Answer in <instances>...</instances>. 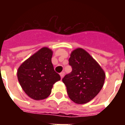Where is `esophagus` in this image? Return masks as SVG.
Masks as SVG:
<instances>
[{"mask_svg": "<svg viewBox=\"0 0 125 125\" xmlns=\"http://www.w3.org/2000/svg\"><path fill=\"white\" fill-rule=\"evenodd\" d=\"M64 74H65L64 72H61V73H60V76H61V78H63Z\"/></svg>", "mask_w": 125, "mask_h": 125, "instance_id": "obj_1", "label": "esophagus"}]
</instances>
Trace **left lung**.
I'll list each match as a JSON object with an SVG mask.
<instances>
[{
  "mask_svg": "<svg viewBox=\"0 0 125 125\" xmlns=\"http://www.w3.org/2000/svg\"><path fill=\"white\" fill-rule=\"evenodd\" d=\"M69 64L72 71L62 79L68 96L80 104L90 102L103 87L104 72L96 61L82 48H77L71 53Z\"/></svg>",
  "mask_w": 125,
  "mask_h": 125,
  "instance_id": "8db88e82",
  "label": "left lung"
}]
</instances>
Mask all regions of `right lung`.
<instances>
[{"label":"right lung","instance_id":"obj_1","mask_svg":"<svg viewBox=\"0 0 125 125\" xmlns=\"http://www.w3.org/2000/svg\"><path fill=\"white\" fill-rule=\"evenodd\" d=\"M53 52L43 47L25 60L17 71L18 80L24 92L36 100L49 96L60 76L54 70L52 63Z\"/></svg>","mask_w":125,"mask_h":125}]
</instances>
